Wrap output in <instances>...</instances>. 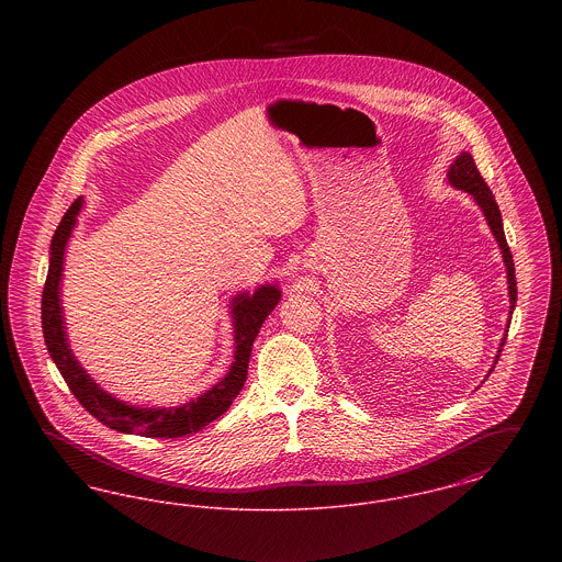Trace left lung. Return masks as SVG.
<instances>
[{
	"label": "left lung",
	"mask_w": 562,
	"mask_h": 562,
	"mask_svg": "<svg viewBox=\"0 0 562 562\" xmlns=\"http://www.w3.org/2000/svg\"><path fill=\"white\" fill-rule=\"evenodd\" d=\"M447 179H449V186L454 189H461L465 193H470L474 198V202L481 206L482 214L495 236V240L499 244V250H502V257H504V266H506V276H508V294H509V316L514 314V307H516V273H514V259H512V252H509L508 241H506V234H504V221H502V213H499V206L495 202V195L491 193L488 186L484 183V179L474 164V158L468 154V151H461L453 164L449 166V172H447ZM508 326H506V333H504V339L499 344L497 349V356L493 360V364H497L499 356H502V348L506 344V337H508ZM495 367H491L493 371ZM488 371V374H491Z\"/></svg>",
	"instance_id": "left-lung-1"
}]
</instances>
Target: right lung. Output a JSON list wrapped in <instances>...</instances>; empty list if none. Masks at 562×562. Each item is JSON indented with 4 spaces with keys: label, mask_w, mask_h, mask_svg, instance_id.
<instances>
[{
    "label": "right lung",
    "mask_w": 562,
    "mask_h": 562,
    "mask_svg": "<svg viewBox=\"0 0 562 562\" xmlns=\"http://www.w3.org/2000/svg\"><path fill=\"white\" fill-rule=\"evenodd\" d=\"M83 206V198H78L71 209L58 223L50 244V266L46 276V286L42 293V330L46 339L48 353L53 356L56 369L63 374L71 394L80 401L81 406L97 417L103 426L136 434L147 438H181L218 419L240 394L248 374V360L252 344L268 321L273 307L280 303L282 291L278 284H263L255 293L236 294L229 301V314L234 326V362L225 376H221L213 387L200 394L195 401H188L179 406H134L131 402L120 401L105 392L90 374L83 371L76 353L69 348L65 316L60 305V282L65 250L69 238L78 225V214Z\"/></svg>",
    "instance_id": "obj_1"
}]
</instances>
